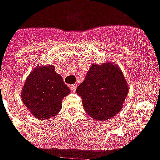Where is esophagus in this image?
<instances>
[{
  "label": "esophagus",
  "instance_id": "1",
  "mask_svg": "<svg viewBox=\"0 0 160 160\" xmlns=\"http://www.w3.org/2000/svg\"><path fill=\"white\" fill-rule=\"evenodd\" d=\"M71 89L72 92H75L76 89V84H71Z\"/></svg>",
  "mask_w": 160,
  "mask_h": 160
}]
</instances>
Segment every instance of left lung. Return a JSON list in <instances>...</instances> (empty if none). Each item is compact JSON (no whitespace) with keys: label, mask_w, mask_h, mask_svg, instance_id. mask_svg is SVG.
Listing matches in <instances>:
<instances>
[{"label":"left lung","mask_w":160,"mask_h":160,"mask_svg":"<svg viewBox=\"0 0 160 160\" xmlns=\"http://www.w3.org/2000/svg\"><path fill=\"white\" fill-rule=\"evenodd\" d=\"M128 92L120 68L111 62L92 64L85 79L76 89L84 110L95 120H108L119 112Z\"/></svg>","instance_id":"left-lung-1"}]
</instances>
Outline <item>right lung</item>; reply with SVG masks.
I'll return each instance as SVG.
<instances>
[{"label":"right lung","instance_id":"1","mask_svg":"<svg viewBox=\"0 0 160 160\" xmlns=\"http://www.w3.org/2000/svg\"><path fill=\"white\" fill-rule=\"evenodd\" d=\"M71 92L54 66H39L27 77L21 99L32 115L38 119H48L62 109V101Z\"/></svg>","mask_w":160,"mask_h":160}]
</instances>
